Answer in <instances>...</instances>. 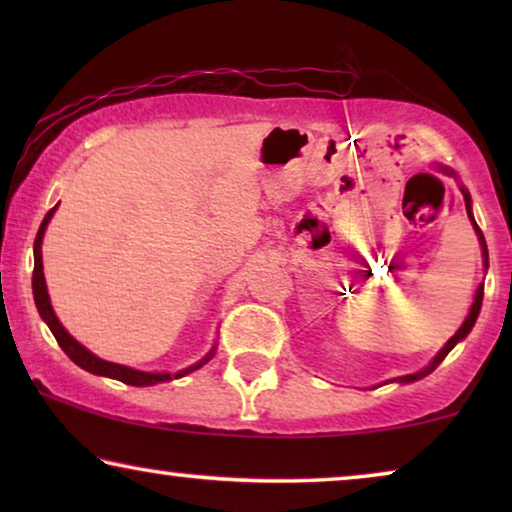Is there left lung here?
Returning a JSON list of instances; mask_svg holds the SVG:
<instances>
[{
	"mask_svg": "<svg viewBox=\"0 0 512 512\" xmlns=\"http://www.w3.org/2000/svg\"><path fill=\"white\" fill-rule=\"evenodd\" d=\"M440 170L443 172H447V174H454L452 170H447V167H440ZM461 193H464V200H466V212H468V219H471V223H473V228H475V235H478V240H480V247H482V261H485V270L489 268V254H487V244H485V237H482V230L478 228V223H475V219H473V212H471V195H468V191L464 186H461ZM482 296H485V286H478V291H475V298H473V305H471V312H468V317L464 319V324H461V328L457 333L452 335L450 340L445 342V347L440 349V352L436 354V359H433L429 366L426 368H422L419 370V373H412V375H403V377H396V382H403V384H408V382H417V380H422V377H426L429 373H433V370H436L440 363H443V359L447 354L452 352V347L457 345L459 340H464L468 333H471V328H473V324H475V319H478V314H480V307H482Z\"/></svg>",
	"mask_w": 512,
	"mask_h": 512,
	"instance_id": "obj_1",
	"label": "left lung"
}]
</instances>
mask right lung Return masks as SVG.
<instances>
[{
	"label": "right lung",
	"mask_w": 512,
	"mask_h": 512,
	"mask_svg": "<svg viewBox=\"0 0 512 512\" xmlns=\"http://www.w3.org/2000/svg\"><path fill=\"white\" fill-rule=\"evenodd\" d=\"M55 209H58V207H53L51 212L44 216V221H41V228H39V233H37V240H34L32 291H34V303H37V310L41 314V319H44L46 324H48V328H51V333L55 335V340H58V345L62 347V352H65L69 359L76 363V366L83 368V370H88V373L102 375V377H111V380L132 384V387H151V384L177 380V377H184L188 373H193V370H198L200 366H205V363L214 356V347H212V352L205 356V359H200L198 363H193V366L179 370V373H174V375L172 373H144V370H135V368L121 366V363H111V361L100 359V356H95L93 352H88V349L83 347L81 342H76L72 335L65 331V326L60 324L58 317H55L53 307H51V298H48L46 279H44V263H41V242H44V230L48 226V221H51V216H53Z\"/></svg>",
	"instance_id": "add662e5"
}]
</instances>
